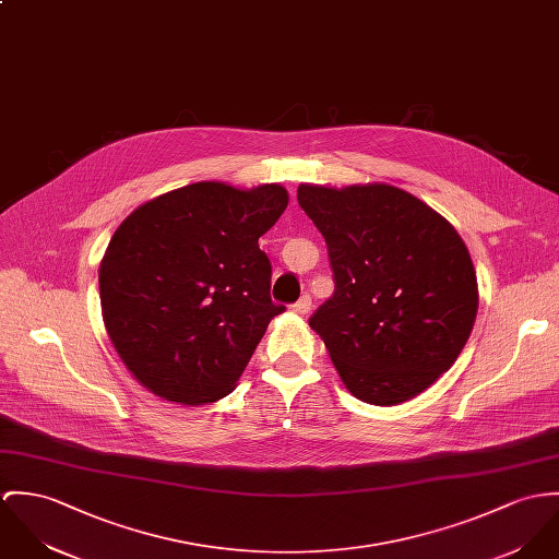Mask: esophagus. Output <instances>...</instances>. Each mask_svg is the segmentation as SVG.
<instances>
[{
  "mask_svg": "<svg viewBox=\"0 0 559 559\" xmlns=\"http://www.w3.org/2000/svg\"><path fill=\"white\" fill-rule=\"evenodd\" d=\"M309 309H311V297L309 295H304L297 304H293V311L299 313V316H305Z\"/></svg>",
  "mask_w": 559,
  "mask_h": 559,
  "instance_id": "1",
  "label": "esophagus"
}]
</instances>
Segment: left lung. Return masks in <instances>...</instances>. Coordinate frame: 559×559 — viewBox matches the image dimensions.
<instances>
[{
  "mask_svg": "<svg viewBox=\"0 0 559 559\" xmlns=\"http://www.w3.org/2000/svg\"><path fill=\"white\" fill-rule=\"evenodd\" d=\"M297 201L335 282L309 326L344 384L373 406L416 397L451 369L476 320V273L457 230L386 183L299 186Z\"/></svg>",
  "mask_w": 559,
  "mask_h": 559,
  "instance_id": "obj_1",
  "label": "left lung"
}]
</instances>
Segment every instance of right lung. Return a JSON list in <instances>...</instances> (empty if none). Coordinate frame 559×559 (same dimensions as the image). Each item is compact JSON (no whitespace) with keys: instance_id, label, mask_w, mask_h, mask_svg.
Wrapping results in <instances>:
<instances>
[{"instance_id":"add662e5","label":"right lung","mask_w":559,"mask_h":559,"mask_svg":"<svg viewBox=\"0 0 559 559\" xmlns=\"http://www.w3.org/2000/svg\"><path fill=\"white\" fill-rule=\"evenodd\" d=\"M277 183L201 181L162 194L115 230L100 264L108 337L152 393L201 406L226 397L273 316L271 260L258 239L280 219Z\"/></svg>"}]
</instances>
